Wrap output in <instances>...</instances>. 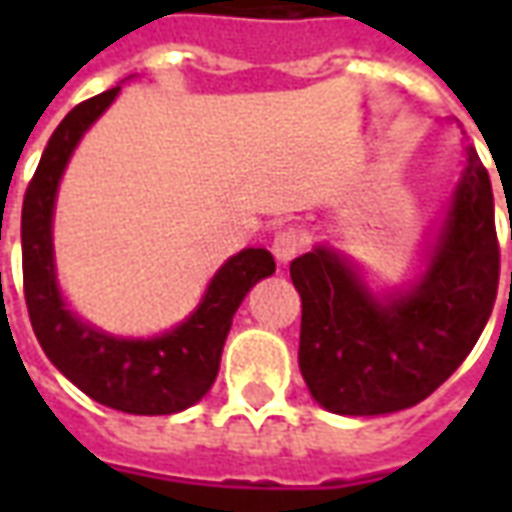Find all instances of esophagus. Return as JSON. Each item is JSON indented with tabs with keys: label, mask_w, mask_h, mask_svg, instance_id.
<instances>
[{
	"label": "esophagus",
	"mask_w": 512,
	"mask_h": 512,
	"mask_svg": "<svg viewBox=\"0 0 512 512\" xmlns=\"http://www.w3.org/2000/svg\"><path fill=\"white\" fill-rule=\"evenodd\" d=\"M304 246H307V235L301 233V230H296V227H279L277 233H274V241H271V252L285 266V263H290L293 257L299 255Z\"/></svg>",
	"instance_id": "esophagus-1"
}]
</instances>
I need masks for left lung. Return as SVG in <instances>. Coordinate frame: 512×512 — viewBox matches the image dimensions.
<instances>
[{
    "label": "left lung",
    "instance_id": "left-lung-1",
    "mask_svg": "<svg viewBox=\"0 0 512 512\" xmlns=\"http://www.w3.org/2000/svg\"><path fill=\"white\" fill-rule=\"evenodd\" d=\"M290 279L301 296L299 367L310 395L345 417L417 406L461 367L494 310V191L477 150L466 147L428 268L411 290L376 296L329 246L296 257Z\"/></svg>",
    "mask_w": 512,
    "mask_h": 512
}]
</instances>
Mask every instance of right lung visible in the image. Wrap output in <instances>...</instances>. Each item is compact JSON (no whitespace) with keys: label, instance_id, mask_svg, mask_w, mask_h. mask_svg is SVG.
<instances>
[{"label":"right lung","instance_id":"add662e5","mask_svg":"<svg viewBox=\"0 0 512 512\" xmlns=\"http://www.w3.org/2000/svg\"><path fill=\"white\" fill-rule=\"evenodd\" d=\"M120 87L71 109L40 156L21 208L24 299L40 348L84 395L126 414H175L205 397L219 373L235 310L255 282L274 274L266 249H244L213 274L200 307L172 332L150 340L115 337L79 321L62 299L54 271L51 216L68 158L104 115Z\"/></svg>","mask_w":512,"mask_h":512}]
</instances>
